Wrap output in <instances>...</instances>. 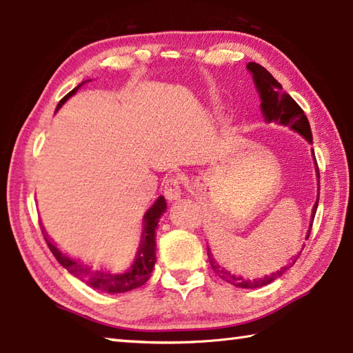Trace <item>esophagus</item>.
<instances>
[{
    "label": "esophagus",
    "instance_id": "1",
    "mask_svg": "<svg viewBox=\"0 0 353 353\" xmlns=\"http://www.w3.org/2000/svg\"><path fill=\"white\" fill-rule=\"evenodd\" d=\"M181 177L177 176H171L165 181V187H163V193L166 196V199L170 201H176L181 198L182 190H181Z\"/></svg>",
    "mask_w": 353,
    "mask_h": 353
}]
</instances>
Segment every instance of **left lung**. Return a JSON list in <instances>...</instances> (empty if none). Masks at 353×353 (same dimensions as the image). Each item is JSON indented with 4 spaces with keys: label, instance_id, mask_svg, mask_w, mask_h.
I'll list each match as a JSON object with an SVG mask.
<instances>
[{
    "label": "left lung",
    "instance_id": "left-lung-1",
    "mask_svg": "<svg viewBox=\"0 0 353 353\" xmlns=\"http://www.w3.org/2000/svg\"><path fill=\"white\" fill-rule=\"evenodd\" d=\"M248 70L252 73L255 87L260 93V99H261L260 105H261L263 117H265V121L266 123H277V124H282V126H288L290 129L296 130L297 134H301L308 143H313L312 129H310V123L305 117V113H303V110L299 107V104L290 97L288 93L283 92L282 85H280V83L274 79V76L270 73V71H268L266 68H263L260 63H255V62H249ZM313 155H314V151H313ZM316 171H318V177H319L318 163H316ZM318 202H319V196H318V201H316L313 212H312V223H310L307 240L310 236V232H312V225H313V219L316 214V208H318ZM207 255H208V261H210L213 271L216 272L221 279L225 280L227 283L238 286V288H260V286H265L268 283L274 282V280L279 279L283 272L288 271L290 268L294 265L296 260L299 259V255H301V252H299L296 256H292V259L288 261V265H285L283 268H280L279 271L270 274V276L261 277V279H246L241 276H235V274L227 271L224 266H221L219 263L214 260L212 250L208 246H207Z\"/></svg>",
    "mask_w": 353,
    "mask_h": 353
}]
</instances>
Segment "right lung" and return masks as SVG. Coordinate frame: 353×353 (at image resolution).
<instances>
[{"label": "right lung", "mask_w": 353, "mask_h": 353, "mask_svg": "<svg viewBox=\"0 0 353 353\" xmlns=\"http://www.w3.org/2000/svg\"><path fill=\"white\" fill-rule=\"evenodd\" d=\"M82 83H79V85L73 88L67 97H63L61 99L57 109L62 104H65V101H67L70 97H73ZM165 210H166L165 198L163 196H159V199L154 202V205L149 208V210L145 213V216H143L141 243L139 246V250H137L135 261L132 263V266H130L128 271H124L121 274H115L105 270H93L90 266L82 265L81 261L70 259V256L65 255L62 250H59V248L52 243V240L48 236L45 230H43V236L52 255L56 256L57 261L61 263V265L70 274H73V276H76L77 279L82 280L83 283H87L94 290L109 292V294H119V292H128L130 290L139 288V286L145 285L149 280V277H151L155 260H157V256H155V229H157L159 219L165 213Z\"/></svg>", "instance_id": "obj_1"}]
</instances>
